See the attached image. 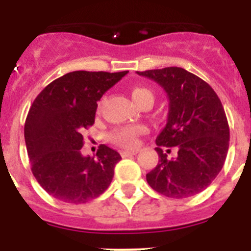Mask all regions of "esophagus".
<instances>
[{
  "label": "esophagus",
  "mask_w": 251,
  "mask_h": 251,
  "mask_svg": "<svg viewBox=\"0 0 251 251\" xmlns=\"http://www.w3.org/2000/svg\"><path fill=\"white\" fill-rule=\"evenodd\" d=\"M137 153H138V150H136V151H123V152H122V157L134 156V154H137Z\"/></svg>",
  "instance_id": "1"
}]
</instances>
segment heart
<instances>
[{"label":"heart","mask_w":251,"mask_h":251,"mask_svg":"<svg viewBox=\"0 0 251 251\" xmlns=\"http://www.w3.org/2000/svg\"><path fill=\"white\" fill-rule=\"evenodd\" d=\"M130 97L138 106H141L146 101H152L153 103V93L147 88H143V86H134L130 90ZM103 101L104 99H101L100 103H99V108H101ZM145 132L146 128L143 126H126V127L117 128L115 130H113V133L110 134V139L114 142L115 145L121 146V147L134 148L138 145L139 136Z\"/></svg>","instance_id":"1"}]
</instances>
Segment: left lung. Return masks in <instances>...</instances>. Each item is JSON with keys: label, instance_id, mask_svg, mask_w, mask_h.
I'll return each instance as SVG.
<instances>
[{"label": "left lung", "instance_id": "left-lung-1", "mask_svg": "<svg viewBox=\"0 0 251 251\" xmlns=\"http://www.w3.org/2000/svg\"><path fill=\"white\" fill-rule=\"evenodd\" d=\"M137 74L157 81L170 100L167 124L156 139L158 165L146 176L148 185L174 199L200 194L216 178L229 150V123L221 100L205 80L182 68ZM162 147L178 148L176 158L168 160Z\"/></svg>", "mask_w": 251, "mask_h": 251}]
</instances>
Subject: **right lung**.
<instances>
[{"mask_svg": "<svg viewBox=\"0 0 251 251\" xmlns=\"http://www.w3.org/2000/svg\"><path fill=\"white\" fill-rule=\"evenodd\" d=\"M127 73H68L45 86L30 106L25 142L31 171L57 200L85 203L109 187L121 154L101 145L97 158L84 157L83 133L94 124L98 100Z\"/></svg>", "mask_w": 251, "mask_h": 251, "instance_id": "1", "label": "right lung"}]
</instances>
